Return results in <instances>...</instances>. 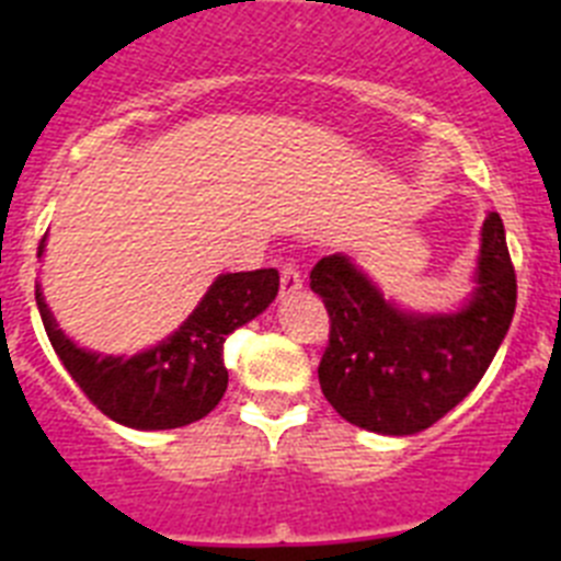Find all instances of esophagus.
<instances>
[{"label": "esophagus", "mask_w": 561, "mask_h": 561, "mask_svg": "<svg viewBox=\"0 0 561 561\" xmlns=\"http://www.w3.org/2000/svg\"><path fill=\"white\" fill-rule=\"evenodd\" d=\"M304 286V272L297 264H284L280 266V291L289 295V291H297Z\"/></svg>", "instance_id": "obj_1"}]
</instances>
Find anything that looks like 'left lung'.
<instances>
[{"mask_svg": "<svg viewBox=\"0 0 561 561\" xmlns=\"http://www.w3.org/2000/svg\"><path fill=\"white\" fill-rule=\"evenodd\" d=\"M309 286L329 311L320 388L345 421L381 435L433 427L472 393L492 365L517 306L503 219L483 221L478 291L447 317H415L381 300L345 255L317 261Z\"/></svg>", "mask_w": 561, "mask_h": 561, "instance_id": "1", "label": "left lung"}]
</instances>
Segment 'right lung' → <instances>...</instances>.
Here are the masks:
<instances>
[{
    "label": "right lung",
    "instance_id": "add662e5",
    "mask_svg": "<svg viewBox=\"0 0 561 561\" xmlns=\"http://www.w3.org/2000/svg\"><path fill=\"white\" fill-rule=\"evenodd\" d=\"M44 250V238L38 255ZM277 270L221 275L173 336L137 356H101L69 342L36 286V304L58 359L92 404L134 430H173L205 419L227 390L225 340L275 300Z\"/></svg>",
    "mask_w": 561,
    "mask_h": 561
}]
</instances>
